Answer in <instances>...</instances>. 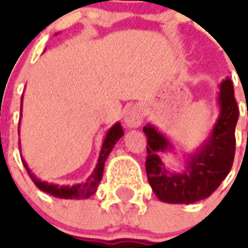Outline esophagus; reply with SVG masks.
Masks as SVG:
<instances>
[{
	"mask_svg": "<svg viewBox=\"0 0 248 248\" xmlns=\"http://www.w3.org/2000/svg\"><path fill=\"white\" fill-rule=\"evenodd\" d=\"M144 117V110L140 105H132L128 107L124 113V121L128 127L138 128L139 125H141Z\"/></svg>",
	"mask_w": 248,
	"mask_h": 248,
	"instance_id": "esophagus-1",
	"label": "esophagus"
}]
</instances>
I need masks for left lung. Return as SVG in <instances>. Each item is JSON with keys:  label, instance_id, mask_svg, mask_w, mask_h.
<instances>
[{"label": "left lung", "instance_id": "1", "mask_svg": "<svg viewBox=\"0 0 248 248\" xmlns=\"http://www.w3.org/2000/svg\"><path fill=\"white\" fill-rule=\"evenodd\" d=\"M217 101L220 115L210 138L198 152L188 156L186 170L180 173L168 171L159 156V152L172 148L168 139L151 124L143 128L147 136L145 171L152 191L161 202L189 204L205 199L228 175L235 156V127L239 117L232 81L228 77L220 84Z\"/></svg>", "mask_w": 248, "mask_h": 248}]
</instances>
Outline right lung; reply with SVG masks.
I'll return each instance as SVG.
<instances>
[{
    "instance_id": "add662e5",
    "label": "right lung",
    "mask_w": 248,
    "mask_h": 248,
    "mask_svg": "<svg viewBox=\"0 0 248 248\" xmlns=\"http://www.w3.org/2000/svg\"><path fill=\"white\" fill-rule=\"evenodd\" d=\"M123 135H124V131L121 128V124L120 123H116L115 125L108 131L107 136H105L104 143H103V147H101V152H100L99 160H97L94 171L81 184H75V186H57V184H49L46 182H41L40 179H37L31 173L29 167H28V164H26V161L24 159H22V163H24V167H25L28 175L33 180V183L36 184V187H38L44 192L52 195L54 198H60V199H87V198L92 196L96 192L97 186H99V183L101 182V177H103L105 160H107V157L110 154V151L115 147V144L119 141V139Z\"/></svg>"
}]
</instances>
